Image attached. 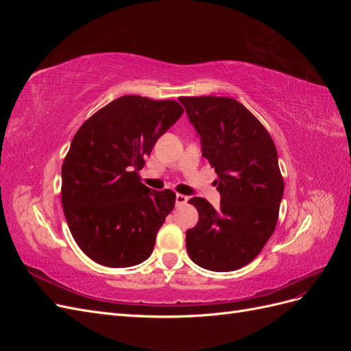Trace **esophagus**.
<instances>
[{
    "mask_svg": "<svg viewBox=\"0 0 351 351\" xmlns=\"http://www.w3.org/2000/svg\"><path fill=\"white\" fill-rule=\"evenodd\" d=\"M187 200H189V197H187V196H184V195H180V193H177V195H176V204H177V206L187 204Z\"/></svg>",
    "mask_w": 351,
    "mask_h": 351,
    "instance_id": "34e87169",
    "label": "esophagus"
}]
</instances>
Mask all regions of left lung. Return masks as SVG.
Listing matches in <instances>:
<instances>
[{"label":"left lung","instance_id":"obj_1","mask_svg":"<svg viewBox=\"0 0 351 351\" xmlns=\"http://www.w3.org/2000/svg\"><path fill=\"white\" fill-rule=\"evenodd\" d=\"M200 136L202 155L215 169L219 208L204 197L189 200L199 212L186 232L190 259L228 272L258 256L278 221L284 180L272 137L243 104L227 97H182Z\"/></svg>","mask_w":351,"mask_h":351}]
</instances>
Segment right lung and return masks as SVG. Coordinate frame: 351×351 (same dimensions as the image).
<instances>
[{"instance_id": "add662e5", "label": "right lung", "mask_w": 351, "mask_h": 351, "mask_svg": "<svg viewBox=\"0 0 351 351\" xmlns=\"http://www.w3.org/2000/svg\"><path fill=\"white\" fill-rule=\"evenodd\" d=\"M183 112L173 99L125 95L74 134L61 168V204L74 241L92 261L127 268L151 256L176 193L146 187L139 171Z\"/></svg>"}]
</instances>
